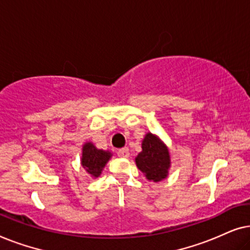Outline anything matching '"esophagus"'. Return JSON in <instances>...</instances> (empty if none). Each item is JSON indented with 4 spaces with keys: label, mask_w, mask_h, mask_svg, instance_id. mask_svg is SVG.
<instances>
[{
    "label": "esophagus",
    "mask_w": 250,
    "mask_h": 250,
    "mask_svg": "<svg viewBox=\"0 0 250 250\" xmlns=\"http://www.w3.org/2000/svg\"><path fill=\"white\" fill-rule=\"evenodd\" d=\"M117 155L122 158H128L129 157V150L128 148H122L117 151Z\"/></svg>",
    "instance_id": "esophagus-1"
}]
</instances>
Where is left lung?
Returning <instances> with one entry per match:
<instances>
[{"label": "left lung", "instance_id": "1", "mask_svg": "<svg viewBox=\"0 0 250 250\" xmlns=\"http://www.w3.org/2000/svg\"><path fill=\"white\" fill-rule=\"evenodd\" d=\"M169 160L166 146L157 136L148 133L142 141V151L135 158L138 168L146 174V179L158 182L167 176Z\"/></svg>", "mask_w": 250, "mask_h": 250}]
</instances>
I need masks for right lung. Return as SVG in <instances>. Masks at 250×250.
Wrapping results in <instances>:
<instances>
[{"label":"right lung","instance_id":"1","mask_svg":"<svg viewBox=\"0 0 250 250\" xmlns=\"http://www.w3.org/2000/svg\"><path fill=\"white\" fill-rule=\"evenodd\" d=\"M110 157L111 153L109 151L99 150L92 143H86L83 146L82 165L88 174H91L94 177H98Z\"/></svg>","mask_w":250,"mask_h":250}]
</instances>
